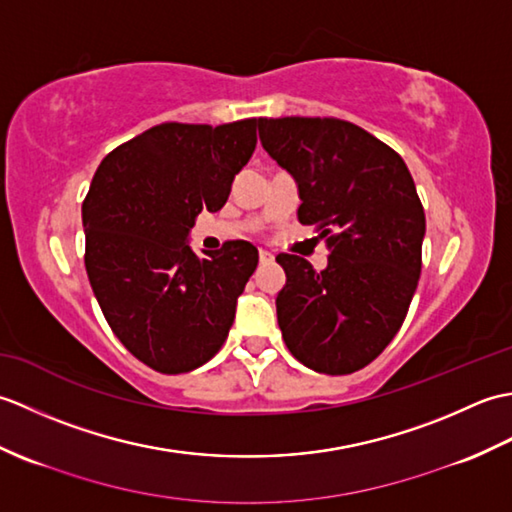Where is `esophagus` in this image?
<instances>
[{"label":"esophagus","instance_id":"1","mask_svg":"<svg viewBox=\"0 0 512 512\" xmlns=\"http://www.w3.org/2000/svg\"><path fill=\"white\" fill-rule=\"evenodd\" d=\"M259 262H262V264H273L275 262V255L270 253V250H259Z\"/></svg>","mask_w":512,"mask_h":512}]
</instances>
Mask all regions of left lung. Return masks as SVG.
<instances>
[{
	"label": "left lung",
	"mask_w": 512,
	"mask_h": 512,
	"mask_svg": "<svg viewBox=\"0 0 512 512\" xmlns=\"http://www.w3.org/2000/svg\"><path fill=\"white\" fill-rule=\"evenodd\" d=\"M259 140L297 182L301 224L328 237V266L277 255V321L290 354L321 374H352L407 317L422 268L424 211L394 149L339 118H259Z\"/></svg>",
	"instance_id": "left-lung-1"
}]
</instances>
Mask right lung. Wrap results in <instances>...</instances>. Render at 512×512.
<instances>
[{"mask_svg": "<svg viewBox=\"0 0 512 512\" xmlns=\"http://www.w3.org/2000/svg\"><path fill=\"white\" fill-rule=\"evenodd\" d=\"M257 118L226 125L162 123L96 169L83 202L85 270L94 297L138 361L182 374L220 352L257 248L237 239L198 257L202 209L220 211L257 145Z\"/></svg>", "mask_w": 512, "mask_h": 512, "instance_id": "add662e5", "label": "right lung"}]
</instances>
